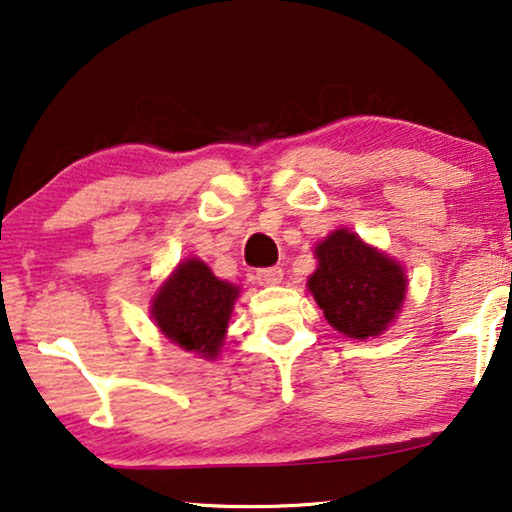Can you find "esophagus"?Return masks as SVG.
<instances>
[{
    "label": "esophagus",
    "instance_id": "obj_1",
    "mask_svg": "<svg viewBox=\"0 0 512 512\" xmlns=\"http://www.w3.org/2000/svg\"><path fill=\"white\" fill-rule=\"evenodd\" d=\"M282 268L280 266H271V268H259L257 271V282L262 284V287H275V284L282 282Z\"/></svg>",
    "mask_w": 512,
    "mask_h": 512
}]
</instances>
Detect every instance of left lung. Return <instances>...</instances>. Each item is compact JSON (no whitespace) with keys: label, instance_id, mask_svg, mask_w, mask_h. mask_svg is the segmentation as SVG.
<instances>
[{"label":"left lung","instance_id":"1","mask_svg":"<svg viewBox=\"0 0 512 512\" xmlns=\"http://www.w3.org/2000/svg\"><path fill=\"white\" fill-rule=\"evenodd\" d=\"M314 253L318 268L307 287L327 323L361 341L388 329L406 298L402 264L348 228L334 230Z\"/></svg>","mask_w":512,"mask_h":512}]
</instances>
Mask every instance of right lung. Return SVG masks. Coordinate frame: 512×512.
Returning <instances> with one entry per match:
<instances>
[{"instance_id":"1","label":"right lung","mask_w":512,"mask_h":512,"mask_svg":"<svg viewBox=\"0 0 512 512\" xmlns=\"http://www.w3.org/2000/svg\"><path fill=\"white\" fill-rule=\"evenodd\" d=\"M239 298V287L219 280L201 259L180 262L151 300V316L164 339L216 359Z\"/></svg>"}]
</instances>
